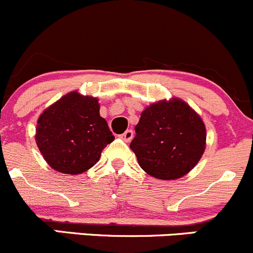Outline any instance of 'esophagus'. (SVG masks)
I'll use <instances>...</instances> for the list:
<instances>
[{
  "mask_svg": "<svg viewBox=\"0 0 253 253\" xmlns=\"http://www.w3.org/2000/svg\"><path fill=\"white\" fill-rule=\"evenodd\" d=\"M121 138L126 140V142H129L133 138V131L132 129H127V131H125L124 134H121Z\"/></svg>",
  "mask_w": 253,
  "mask_h": 253,
  "instance_id": "esophagus-1",
  "label": "esophagus"
}]
</instances>
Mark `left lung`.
I'll use <instances>...</instances> for the list:
<instances>
[{"mask_svg":"<svg viewBox=\"0 0 253 253\" xmlns=\"http://www.w3.org/2000/svg\"><path fill=\"white\" fill-rule=\"evenodd\" d=\"M129 148L139 166L159 179H177L203 156L206 128L200 116L180 99L148 106L134 127Z\"/></svg>","mask_w":253,"mask_h":253,"instance_id":"8db88e82","label":"left lung"}]
</instances>
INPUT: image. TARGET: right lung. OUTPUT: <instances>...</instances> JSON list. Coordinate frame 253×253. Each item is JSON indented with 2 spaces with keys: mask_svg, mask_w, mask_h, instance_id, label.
I'll return each instance as SVG.
<instances>
[{
  "mask_svg": "<svg viewBox=\"0 0 253 253\" xmlns=\"http://www.w3.org/2000/svg\"><path fill=\"white\" fill-rule=\"evenodd\" d=\"M114 140L99 115L97 98L78 92L64 95L37 121L36 144L55 171L79 174L99 161L102 150Z\"/></svg>",
  "mask_w": 253,
  "mask_h": 253,
  "instance_id": "1",
  "label": "right lung"
}]
</instances>
